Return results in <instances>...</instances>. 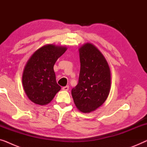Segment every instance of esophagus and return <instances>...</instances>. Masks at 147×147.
Masks as SVG:
<instances>
[{"mask_svg":"<svg viewBox=\"0 0 147 147\" xmlns=\"http://www.w3.org/2000/svg\"><path fill=\"white\" fill-rule=\"evenodd\" d=\"M62 90H64V91H67V90H69V86H64V87L62 88Z\"/></svg>","mask_w":147,"mask_h":147,"instance_id":"34e87169","label":"esophagus"}]
</instances>
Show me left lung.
I'll list each match as a JSON object with an SVG mask.
<instances>
[{
	"instance_id": "8db88e82",
	"label": "left lung",
	"mask_w": 147,
	"mask_h": 147,
	"mask_svg": "<svg viewBox=\"0 0 147 147\" xmlns=\"http://www.w3.org/2000/svg\"><path fill=\"white\" fill-rule=\"evenodd\" d=\"M79 81L71 90V95L78 109L89 113L99 108L107 99L111 74L105 57L93 44H84L79 49Z\"/></svg>"
}]
</instances>
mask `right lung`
Listing matches in <instances>:
<instances>
[{
  "label": "right lung",
  "instance_id": "1",
  "mask_svg": "<svg viewBox=\"0 0 147 147\" xmlns=\"http://www.w3.org/2000/svg\"><path fill=\"white\" fill-rule=\"evenodd\" d=\"M67 47L44 45L29 58L24 68L22 82L29 99L39 105L49 104L61 90L56 82L53 66Z\"/></svg>",
  "mask_w": 147,
  "mask_h": 147
}]
</instances>
